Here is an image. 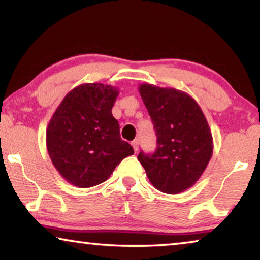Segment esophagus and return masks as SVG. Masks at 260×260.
Returning <instances> with one entry per match:
<instances>
[{"mask_svg": "<svg viewBox=\"0 0 260 260\" xmlns=\"http://www.w3.org/2000/svg\"><path fill=\"white\" fill-rule=\"evenodd\" d=\"M139 144H140L139 140H134L133 142H132V146H133V148H134V151H135V152H138V150H139Z\"/></svg>", "mask_w": 260, "mask_h": 260, "instance_id": "esophagus-1", "label": "esophagus"}]
</instances>
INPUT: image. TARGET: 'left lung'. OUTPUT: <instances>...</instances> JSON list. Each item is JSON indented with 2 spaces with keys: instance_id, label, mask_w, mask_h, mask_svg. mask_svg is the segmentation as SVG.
Instances as JSON below:
<instances>
[{
  "instance_id": "left-lung-1",
  "label": "left lung",
  "mask_w": 260,
  "mask_h": 260,
  "mask_svg": "<svg viewBox=\"0 0 260 260\" xmlns=\"http://www.w3.org/2000/svg\"><path fill=\"white\" fill-rule=\"evenodd\" d=\"M139 91L157 135L153 155L140 152L138 159L153 187L177 195L192 187L213 153L208 120L190 95L175 88L141 83Z\"/></svg>"
}]
</instances>
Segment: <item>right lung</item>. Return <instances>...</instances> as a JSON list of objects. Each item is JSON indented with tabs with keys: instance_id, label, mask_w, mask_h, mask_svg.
Returning a JSON list of instances; mask_svg holds the SVG:
<instances>
[{
	"instance_id": "1",
	"label": "right lung",
	"mask_w": 260,
	"mask_h": 260,
	"mask_svg": "<svg viewBox=\"0 0 260 260\" xmlns=\"http://www.w3.org/2000/svg\"><path fill=\"white\" fill-rule=\"evenodd\" d=\"M119 89L111 85L82 83L70 90L47 127L46 143L60 177L78 188L107 181L116 166L134 153L121 140L112 107Z\"/></svg>"
}]
</instances>
